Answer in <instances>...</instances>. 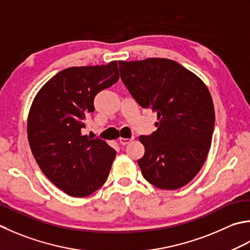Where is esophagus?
<instances>
[{
	"instance_id": "34e87169",
	"label": "esophagus",
	"mask_w": 250,
	"mask_h": 250,
	"mask_svg": "<svg viewBox=\"0 0 250 250\" xmlns=\"http://www.w3.org/2000/svg\"><path fill=\"white\" fill-rule=\"evenodd\" d=\"M131 141H132V138H120V144L122 146L128 145L129 142H131Z\"/></svg>"
}]
</instances>
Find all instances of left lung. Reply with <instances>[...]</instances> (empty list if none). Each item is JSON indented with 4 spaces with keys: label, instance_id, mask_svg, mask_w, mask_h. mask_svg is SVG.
<instances>
[{
    "label": "left lung",
    "instance_id": "1",
    "mask_svg": "<svg viewBox=\"0 0 250 250\" xmlns=\"http://www.w3.org/2000/svg\"><path fill=\"white\" fill-rule=\"evenodd\" d=\"M122 82L137 104L157 112L156 130L140 136L142 176L156 188L176 190L200 171L210 149L215 109L209 90L174 60L119 61Z\"/></svg>",
    "mask_w": 250,
    "mask_h": 250
}]
</instances>
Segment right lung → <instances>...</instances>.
<instances>
[{
	"label": "right lung",
	"mask_w": 250,
	"mask_h": 250,
	"mask_svg": "<svg viewBox=\"0 0 250 250\" xmlns=\"http://www.w3.org/2000/svg\"><path fill=\"white\" fill-rule=\"evenodd\" d=\"M119 79L116 61L71 67L50 79L33 100L27 129L32 154L44 175L70 196L90 195L109 176L115 150L82 130L96 95Z\"/></svg>",
	"instance_id": "add662e5"
}]
</instances>
